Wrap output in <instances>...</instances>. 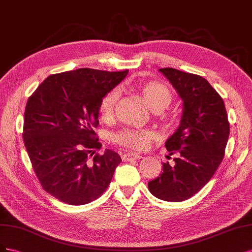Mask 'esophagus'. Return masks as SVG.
<instances>
[{
  "instance_id": "obj_1",
  "label": "esophagus",
  "mask_w": 252,
  "mask_h": 252,
  "mask_svg": "<svg viewBox=\"0 0 252 252\" xmlns=\"http://www.w3.org/2000/svg\"><path fill=\"white\" fill-rule=\"evenodd\" d=\"M141 158H142V156L137 155V154H133V153H126V154H125V155H123L124 161H134V160H138Z\"/></svg>"
}]
</instances>
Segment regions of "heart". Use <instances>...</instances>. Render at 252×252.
Masks as SVG:
<instances>
[{"mask_svg":"<svg viewBox=\"0 0 252 252\" xmlns=\"http://www.w3.org/2000/svg\"><path fill=\"white\" fill-rule=\"evenodd\" d=\"M136 87L153 111H161L172 100L169 89L162 83L151 80L139 83ZM118 98L119 91L117 89L111 90L103 96L98 108L102 119L108 120L113 117ZM154 138L155 134L149 129L126 128L114 135V141L129 150L143 151L149 147Z\"/></svg>","mask_w":252,"mask_h":252,"instance_id":"obj_1","label":"heart"}]
</instances>
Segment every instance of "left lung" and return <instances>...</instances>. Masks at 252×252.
<instances>
[{
  "label": "left lung",
  "mask_w": 252,
  "mask_h": 252,
  "mask_svg": "<svg viewBox=\"0 0 252 252\" xmlns=\"http://www.w3.org/2000/svg\"><path fill=\"white\" fill-rule=\"evenodd\" d=\"M182 99L180 125L165 141L175 165L148 183L156 198L180 202L191 198L212 179L223 160L229 123L222 97L205 78L173 68L159 69Z\"/></svg>",
  "instance_id": "obj_1"
}]
</instances>
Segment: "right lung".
<instances>
[{
	"label": "right lung",
	"mask_w": 252,
	"mask_h": 252,
	"mask_svg": "<svg viewBox=\"0 0 252 252\" xmlns=\"http://www.w3.org/2000/svg\"><path fill=\"white\" fill-rule=\"evenodd\" d=\"M80 68L48 76L27 101L23 139L42 188L70 205H84L107 189L121 158L101 148L94 132L99 103L127 75Z\"/></svg>",
	"instance_id": "add662e5"
}]
</instances>
